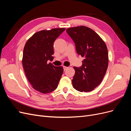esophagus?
Here are the masks:
<instances>
[{
    "label": "esophagus",
    "mask_w": 131,
    "mask_h": 131,
    "mask_svg": "<svg viewBox=\"0 0 131 131\" xmlns=\"http://www.w3.org/2000/svg\"><path fill=\"white\" fill-rule=\"evenodd\" d=\"M63 69H64V71L66 70H67V69H68V67H66V66H63Z\"/></svg>",
    "instance_id": "esophagus-1"
}]
</instances>
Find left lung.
<instances>
[{
  "label": "left lung",
  "mask_w": 131,
  "mask_h": 131,
  "mask_svg": "<svg viewBox=\"0 0 131 131\" xmlns=\"http://www.w3.org/2000/svg\"><path fill=\"white\" fill-rule=\"evenodd\" d=\"M66 31L75 42L77 53L85 58L81 67H74L73 86L80 92H90L101 84L108 68L106 45L99 35L89 27H72Z\"/></svg>",
  "instance_id": "left-lung-1"
}]
</instances>
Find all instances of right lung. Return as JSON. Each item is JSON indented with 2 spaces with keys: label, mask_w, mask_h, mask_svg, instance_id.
I'll return each mask as SVG.
<instances>
[{
  "label": "right lung",
  "mask_w": 131,
  "mask_h": 131,
  "mask_svg": "<svg viewBox=\"0 0 131 131\" xmlns=\"http://www.w3.org/2000/svg\"><path fill=\"white\" fill-rule=\"evenodd\" d=\"M66 28L42 30L34 34L26 42L22 64L33 88L42 93L55 90L63 73L62 66L55 67L47 61L53 59V42Z\"/></svg>",
  "instance_id": "add662e5"
}]
</instances>
